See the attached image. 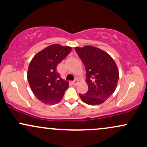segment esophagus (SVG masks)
Wrapping results in <instances>:
<instances>
[{
	"mask_svg": "<svg viewBox=\"0 0 147 147\" xmlns=\"http://www.w3.org/2000/svg\"><path fill=\"white\" fill-rule=\"evenodd\" d=\"M72 84H73V85H77V84H78V83H79V82H78V80H77V79H75V80H74L73 82H72Z\"/></svg>",
	"mask_w": 147,
	"mask_h": 147,
	"instance_id": "esophagus-1",
	"label": "esophagus"
}]
</instances>
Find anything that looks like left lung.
Returning <instances> with one entry per match:
<instances>
[{
    "label": "left lung",
    "instance_id": "1",
    "mask_svg": "<svg viewBox=\"0 0 147 147\" xmlns=\"http://www.w3.org/2000/svg\"><path fill=\"white\" fill-rule=\"evenodd\" d=\"M75 50L85 65L88 90L79 94L89 105H99L109 99L115 90L119 71L115 62L106 52L96 47H76Z\"/></svg>",
    "mask_w": 147,
    "mask_h": 147
}]
</instances>
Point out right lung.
Here are the masks:
<instances>
[{
    "mask_svg": "<svg viewBox=\"0 0 147 147\" xmlns=\"http://www.w3.org/2000/svg\"><path fill=\"white\" fill-rule=\"evenodd\" d=\"M68 46L53 44L38 52L32 59L28 80L34 95L45 104H55L63 98L69 83L60 77L57 66L71 51Z\"/></svg>",
    "mask_w": 147,
    "mask_h": 147,
    "instance_id": "1",
    "label": "right lung"
}]
</instances>
